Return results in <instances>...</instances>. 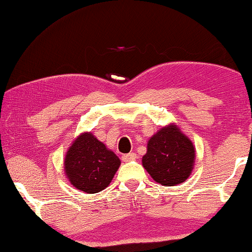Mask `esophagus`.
Instances as JSON below:
<instances>
[{
	"mask_svg": "<svg viewBox=\"0 0 252 252\" xmlns=\"http://www.w3.org/2000/svg\"><path fill=\"white\" fill-rule=\"evenodd\" d=\"M135 158H136L135 153H127V154H124L123 157H121V160L125 161V162H128V161L134 160Z\"/></svg>",
	"mask_w": 252,
	"mask_h": 252,
	"instance_id": "esophagus-1",
	"label": "esophagus"
}]
</instances>
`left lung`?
<instances>
[{"label":"left lung","mask_w":252,"mask_h":252,"mask_svg":"<svg viewBox=\"0 0 252 252\" xmlns=\"http://www.w3.org/2000/svg\"><path fill=\"white\" fill-rule=\"evenodd\" d=\"M194 160V145L178 127L170 125L150 139L142 166L154 181L162 186H175L188 179Z\"/></svg>","instance_id":"8db88e82"}]
</instances>
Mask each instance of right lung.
Wrapping results in <instances>:
<instances>
[{
	"label": "right lung",
	"mask_w": 252,
	"mask_h": 252,
	"mask_svg": "<svg viewBox=\"0 0 252 252\" xmlns=\"http://www.w3.org/2000/svg\"><path fill=\"white\" fill-rule=\"evenodd\" d=\"M64 164L73 187L88 194H95L110 185L120 160L92 133H84L67 151Z\"/></svg>",
	"instance_id": "obj_1"
}]
</instances>
